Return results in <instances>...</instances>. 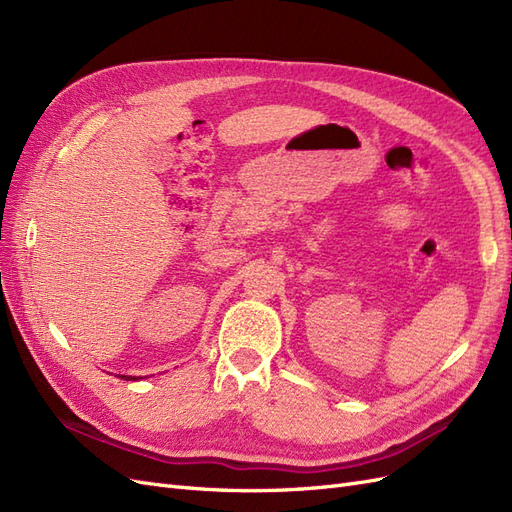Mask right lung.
Listing matches in <instances>:
<instances>
[{"label":"right lung","instance_id":"add662e5","mask_svg":"<svg viewBox=\"0 0 512 512\" xmlns=\"http://www.w3.org/2000/svg\"><path fill=\"white\" fill-rule=\"evenodd\" d=\"M121 378H126V376H121ZM126 380H136V378H132V376H130V378H126Z\"/></svg>","mask_w":512,"mask_h":512}]
</instances>
